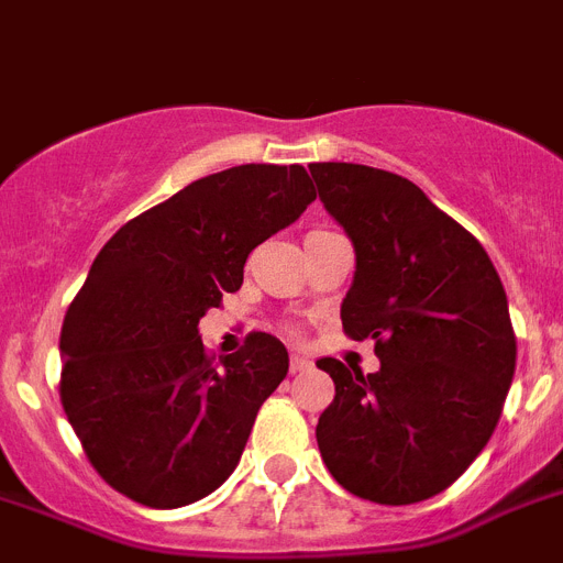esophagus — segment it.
<instances>
[{
    "label": "esophagus",
    "mask_w": 563,
    "mask_h": 563,
    "mask_svg": "<svg viewBox=\"0 0 563 563\" xmlns=\"http://www.w3.org/2000/svg\"><path fill=\"white\" fill-rule=\"evenodd\" d=\"M288 368H291V374L309 371L311 368V360H306V356H300V354H291V363H288Z\"/></svg>",
    "instance_id": "1"
}]
</instances>
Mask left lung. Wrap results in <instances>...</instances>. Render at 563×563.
Wrapping results in <instances>:
<instances>
[{
  "label": "left lung",
  "mask_w": 563,
  "mask_h": 563,
  "mask_svg": "<svg viewBox=\"0 0 563 563\" xmlns=\"http://www.w3.org/2000/svg\"><path fill=\"white\" fill-rule=\"evenodd\" d=\"M311 178L354 243L342 329L371 336L379 356L368 376L317 363L336 390L317 422L320 456L354 496L424 501L485 451L505 408L516 371L505 286L482 243L413 180L334 161Z\"/></svg>",
  "instance_id": "left-lung-1"
}]
</instances>
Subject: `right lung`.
Listing matches in <instances>:
<instances>
[{"mask_svg":"<svg viewBox=\"0 0 563 563\" xmlns=\"http://www.w3.org/2000/svg\"><path fill=\"white\" fill-rule=\"evenodd\" d=\"M300 164L192 180L112 234L62 325V405L90 464L144 507L192 505L232 476L288 351L254 331L212 363L200 317L238 291L254 246L306 212Z\"/></svg>","mask_w":563,"mask_h":563,"instance_id":"right-lung-1","label":"right lung"}]
</instances>
